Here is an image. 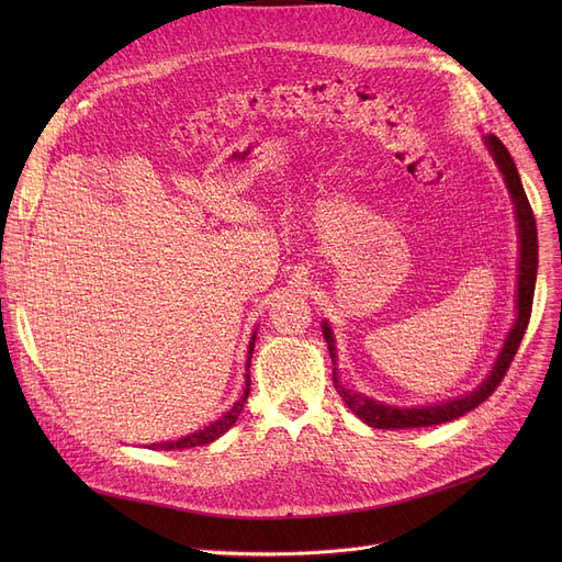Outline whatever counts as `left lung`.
Instances as JSON below:
<instances>
[{"label":"left lung","instance_id":"8db88e82","mask_svg":"<svg viewBox=\"0 0 562 562\" xmlns=\"http://www.w3.org/2000/svg\"><path fill=\"white\" fill-rule=\"evenodd\" d=\"M485 143L490 147V153L498 166V170L504 172L506 187L510 191V198L515 202V214H517V227H519V278H517V321L515 328L510 330L504 348H501L498 358L494 362L492 373L483 385L471 392L462 398H453L449 403L441 405H428V407H392V405H382L356 390L344 387L337 371H333V382L337 394L344 398V403L356 412V415L369 424L371 428H382V430H403V428H424V426H437V424H447L453 422L474 407H479L483 401H487L496 387L504 380L506 371L510 369V362L515 360V352L521 344V337L526 333L530 310H533V293H536V276H538V227H536V216L533 210H530V202L524 193L521 180L517 166L508 153V147L501 143L494 134L485 136ZM323 337L328 341V350L333 360L337 358L335 352V339L328 328V323H323Z\"/></svg>","mask_w":562,"mask_h":562}]
</instances>
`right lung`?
Here are the masks:
<instances>
[{"mask_svg":"<svg viewBox=\"0 0 562 562\" xmlns=\"http://www.w3.org/2000/svg\"><path fill=\"white\" fill-rule=\"evenodd\" d=\"M252 348H255V335H252V341H250V348H248V362H246V375H244V380H246L244 394H241L239 401H236V403L232 405L229 412H225V415H223L218 422L210 424V426L198 430V432H191V435H187V437H182V439H177V441H161V445H150L147 449H155V451H177V449H180V451H182V449L204 447V445H210V441L218 439L221 435H225V432L232 428V424H234L236 419H239L241 409H244V405H246V401H248V394H250V358H252Z\"/></svg>","mask_w":562,"mask_h":562,"instance_id":"1","label":"right lung"}]
</instances>
